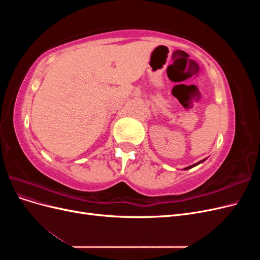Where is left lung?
<instances>
[{
	"instance_id": "8db88e82",
	"label": "left lung",
	"mask_w": 260,
	"mask_h": 260,
	"mask_svg": "<svg viewBox=\"0 0 260 260\" xmlns=\"http://www.w3.org/2000/svg\"><path fill=\"white\" fill-rule=\"evenodd\" d=\"M204 160H206V158L205 159H203V160H201V161H199V162H196V164H194V165H192V166H188V167H186V168H184V170H187V169H191V168H193V167H195L196 165H199V164H201V162H203Z\"/></svg>"
}]
</instances>
